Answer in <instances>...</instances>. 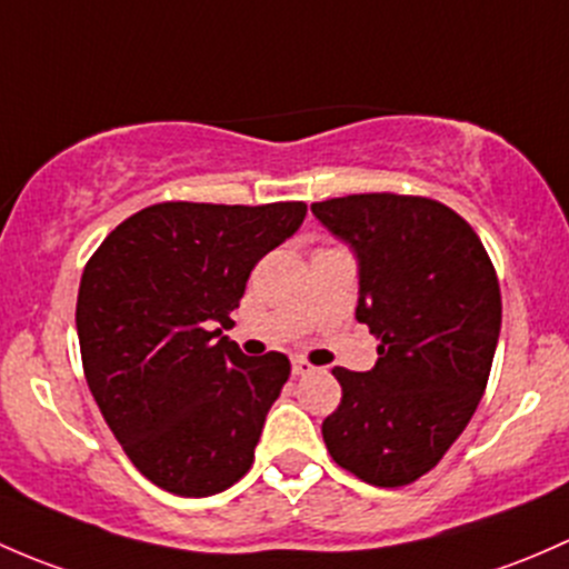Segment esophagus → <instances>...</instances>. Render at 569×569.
<instances>
[{"label":"esophagus","instance_id":"esophagus-1","mask_svg":"<svg viewBox=\"0 0 569 569\" xmlns=\"http://www.w3.org/2000/svg\"><path fill=\"white\" fill-rule=\"evenodd\" d=\"M318 367L309 365L307 359H292V375H312Z\"/></svg>","mask_w":569,"mask_h":569}]
</instances>
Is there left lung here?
<instances>
[{
	"instance_id": "8db88e82",
	"label": "left lung",
	"mask_w": 569,
	"mask_h": 569,
	"mask_svg": "<svg viewBox=\"0 0 569 569\" xmlns=\"http://www.w3.org/2000/svg\"><path fill=\"white\" fill-rule=\"evenodd\" d=\"M312 213L359 257L356 320L380 339L370 372L333 367L342 400L323 441L353 477L402 488L438 466L482 400L499 277L471 224L436 199L350 194Z\"/></svg>"
}]
</instances>
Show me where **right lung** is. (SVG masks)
<instances>
[{
  "instance_id": "obj_1",
  "label": "right lung",
  "mask_w": 569,
  "mask_h": 569,
  "mask_svg": "<svg viewBox=\"0 0 569 569\" xmlns=\"http://www.w3.org/2000/svg\"><path fill=\"white\" fill-rule=\"evenodd\" d=\"M303 216V202H158L117 224L84 266L76 331L87 386L158 488L202 499L254 462L290 361L277 350L249 359L221 328L251 268Z\"/></svg>"
}]
</instances>
